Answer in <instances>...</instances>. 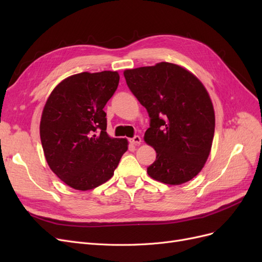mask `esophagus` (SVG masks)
<instances>
[{
	"mask_svg": "<svg viewBox=\"0 0 262 262\" xmlns=\"http://www.w3.org/2000/svg\"><path fill=\"white\" fill-rule=\"evenodd\" d=\"M129 142H130L131 144H134V145H139V144H141L142 139H141L139 136H136V137H133L132 139H130V140H129Z\"/></svg>",
	"mask_w": 262,
	"mask_h": 262,
	"instance_id": "obj_1",
	"label": "esophagus"
}]
</instances>
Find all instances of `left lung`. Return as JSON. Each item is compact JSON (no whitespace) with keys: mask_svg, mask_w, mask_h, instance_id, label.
<instances>
[{"mask_svg":"<svg viewBox=\"0 0 262 262\" xmlns=\"http://www.w3.org/2000/svg\"><path fill=\"white\" fill-rule=\"evenodd\" d=\"M126 85L149 116L144 141L156 150L149 177L181 185L201 171L212 147L215 116L203 84L168 62L125 70Z\"/></svg>","mask_w":262,"mask_h":262,"instance_id":"obj_1","label":"left lung"}]
</instances>
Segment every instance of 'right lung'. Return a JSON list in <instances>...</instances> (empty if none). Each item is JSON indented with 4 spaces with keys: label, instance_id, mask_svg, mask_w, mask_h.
<instances>
[{
    "label": "right lung",
    "instance_id": "right-lung-1",
    "mask_svg": "<svg viewBox=\"0 0 262 262\" xmlns=\"http://www.w3.org/2000/svg\"><path fill=\"white\" fill-rule=\"evenodd\" d=\"M118 72H83L63 80L50 94L40 121V139L51 170L76 190H91L113 177L128 149L126 139L110 138L104 107Z\"/></svg>",
    "mask_w": 262,
    "mask_h": 262
}]
</instances>
